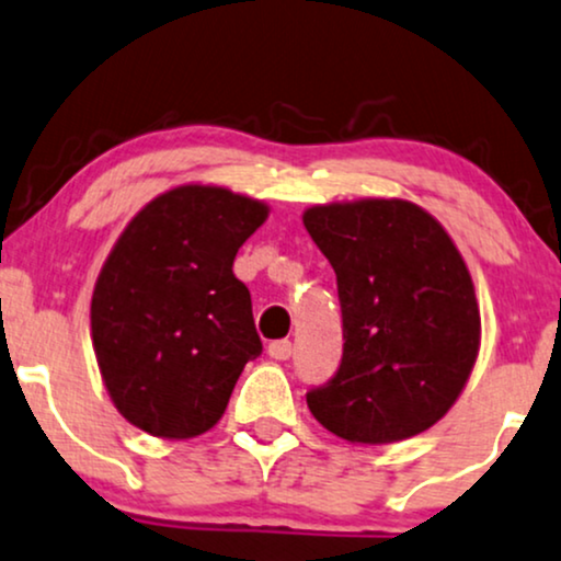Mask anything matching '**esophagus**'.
I'll return each mask as SVG.
<instances>
[{
	"mask_svg": "<svg viewBox=\"0 0 561 561\" xmlns=\"http://www.w3.org/2000/svg\"><path fill=\"white\" fill-rule=\"evenodd\" d=\"M267 354L270 358H275V362H286V358H291L294 354V345L291 341H273L267 345Z\"/></svg>",
	"mask_w": 561,
	"mask_h": 561,
	"instance_id": "esophagus-1",
	"label": "esophagus"
}]
</instances>
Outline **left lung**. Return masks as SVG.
Returning <instances> with one entry per match:
<instances>
[{"label": "left lung", "mask_w": 561, "mask_h": 561, "mask_svg": "<svg viewBox=\"0 0 561 561\" xmlns=\"http://www.w3.org/2000/svg\"><path fill=\"white\" fill-rule=\"evenodd\" d=\"M301 220L335 270L345 337L341 369L307 392L309 411L351 445L426 432L460 398L481 345L458 247L400 197L312 205Z\"/></svg>", "instance_id": "1"}]
</instances>
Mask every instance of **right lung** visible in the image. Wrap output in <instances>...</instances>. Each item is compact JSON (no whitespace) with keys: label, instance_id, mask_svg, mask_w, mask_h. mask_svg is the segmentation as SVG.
<instances>
[{"label":"right lung","instance_id":"add662e5","mask_svg":"<svg viewBox=\"0 0 561 561\" xmlns=\"http://www.w3.org/2000/svg\"><path fill=\"white\" fill-rule=\"evenodd\" d=\"M267 213L226 186L182 184L116 239L90 299V337L108 398L133 426L192 439L224 416L247 362L262 354L233 257Z\"/></svg>","mask_w":561,"mask_h":561}]
</instances>
